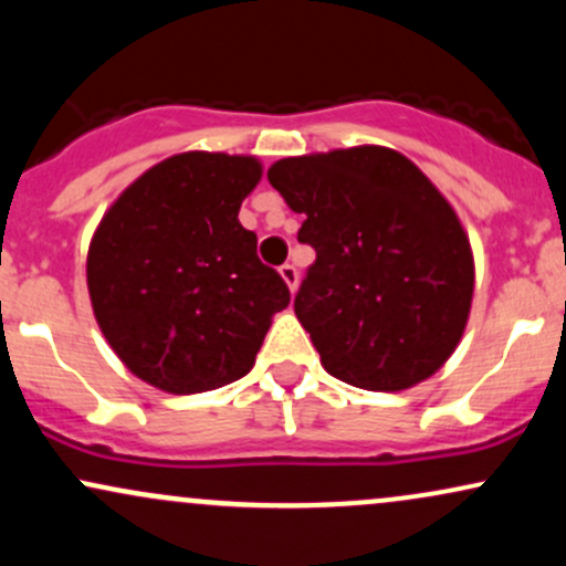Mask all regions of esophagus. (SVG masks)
I'll return each mask as SVG.
<instances>
[{"instance_id":"34e87169","label":"esophagus","mask_w":566,"mask_h":566,"mask_svg":"<svg viewBox=\"0 0 566 566\" xmlns=\"http://www.w3.org/2000/svg\"><path fill=\"white\" fill-rule=\"evenodd\" d=\"M279 274H282V279H284V284H287V287H290V292H295V290H297V269H295V265L284 263V265H282V269H279Z\"/></svg>"}]
</instances>
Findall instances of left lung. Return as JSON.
Segmentation results:
<instances>
[{
    "instance_id": "left-lung-1",
    "label": "left lung",
    "mask_w": 566,
    "mask_h": 566,
    "mask_svg": "<svg viewBox=\"0 0 566 566\" xmlns=\"http://www.w3.org/2000/svg\"><path fill=\"white\" fill-rule=\"evenodd\" d=\"M301 212L316 261L295 316L322 367L365 391H405L458 348L473 297V252L439 188L386 146L335 148L271 165Z\"/></svg>"
}]
</instances>
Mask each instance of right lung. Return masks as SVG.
Returning a JSON list of instances; mask_svg holds the SVG:
<instances>
[{"instance_id":"obj_1","label":"right lung","mask_w":566,"mask_h":566,"mask_svg":"<svg viewBox=\"0 0 566 566\" xmlns=\"http://www.w3.org/2000/svg\"><path fill=\"white\" fill-rule=\"evenodd\" d=\"M255 157L186 151L159 161L108 207L87 252L97 327L135 378L201 394L244 378L290 290L258 258L239 207Z\"/></svg>"}]
</instances>
